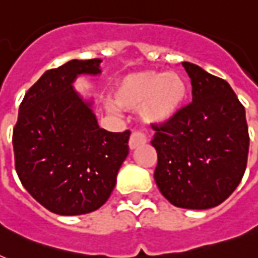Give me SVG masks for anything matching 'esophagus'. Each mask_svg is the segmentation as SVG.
Returning <instances> with one entry per match:
<instances>
[{"instance_id":"1","label":"esophagus","mask_w":258,"mask_h":258,"mask_svg":"<svg viewBox=\"0 0 258 258\" xmlns=\"http://www.w3.org/2000/svg\"><path fill=\"white\" fill-rule=\"evenodd\" d=\"M146 142L147 141H146L145 135H143L142 133H138V131H135V133L131 134V137H130L128 146L131 150H135L137 147H139V146L145 145Z\"/></svg>"}]
</instances>
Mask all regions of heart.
Segmentation results:
<instances>
[{"mask_svg": "<svg viewBox=\"0 0 258 258\" xmlns=\"http://www.w3.org/2000/svg\"><path fill=\"white\" fill-rule=\"evenodd\" d=\"M113 104L125 111L141 109L145 123L163 125L174 120L187 96L184 79L176 72L145 71L119 79L112 87ZM115 111V107H109Z\"/></svg>", "mask_w": 258, "mask_h": 258, "instance_id": "1", "label": "heart"}]
</instances>
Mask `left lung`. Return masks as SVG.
<instances>
[{
    "label": "left lung",
    "mask_w": 258,
    "mask_h": 258,
    "mask_svg": "<svg viewBox=\"0 0 258 258\" xmlns=\"http://www.w3.org/2000/svg\"><path fill=\"white\" fill-rule=\"evenodd\" d=\"M191 79L192 103L167 124L153 125L158 154L154 178L176 208H216L244 176L249 134L244 105L224 79L182 62Z\"/></svg>",
    "instance_id": "obj_1"
}]
</instances>
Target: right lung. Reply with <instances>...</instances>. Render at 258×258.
I'll return each mask as SVG.
<instances>
[{"label": "right lung", "mask_w": 258, "mask_h": 258, "mask_svg": "<svg viewBox=\"0 0 258 258\" xmlns=\"http://www.w3.org/2000/svg\"><path fill=\"white\" fill-rule=\"evenodd\" d=\"M100 62L75 58L46 71L18 109L13 131L17 175L38 204L60 216L103 206L128 155L130 131L100 128L93 100L74 88L79 76L100 75Z\"/></svg>", "instance_id": "right-lung-1"}]
</instances>
